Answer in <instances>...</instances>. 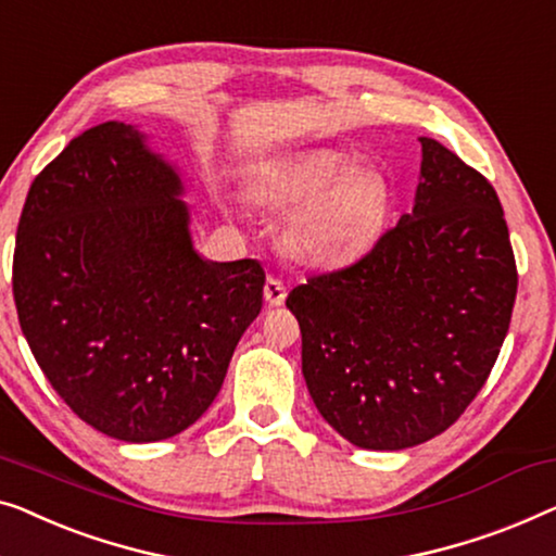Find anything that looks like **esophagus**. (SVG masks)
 <instances>
[{"label": "esophagus", "mask_w": 556, "mask_h": 556, "mask_svg": "<svg viewBox=\"0 0 556 556\" xmlns=\"http://www.w3.org/2000/svg\"><path fill=\"white\" fill-rule=\"evenodd\" d=\"M263 295L268 305H283L286 303V283L280 278H268L265 280V288H263Z\"/></svg>", "instance_id": "esophagus-1"}]
</instances>
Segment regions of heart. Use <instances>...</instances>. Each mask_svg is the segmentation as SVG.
<instances>
[{"instance_id":"b5f03b06","label":"heart","mask_w":556,"mask_h":556,"mask_svg":"<svg viewBox=\"0 0 556 556\" xmlns=\"http://www.w3.org/2000/svg\"><path fill=\"white\" fill-rule=\"evenodd\" d=\"M253 198L288 211L283 243L295 258L318 265L358 261L376 243L386 218V188L376 173L351 167L349 155L318 148L263 165Z\"/></svg>"}]
</instances>
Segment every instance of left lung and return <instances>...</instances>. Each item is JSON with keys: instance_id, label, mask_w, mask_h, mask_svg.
I'll use <instances>...</instances> for the list:
<instances>
[{"instance_id": "8db88e82", "label": "left lung", "mask_w": 556, "mask_h": 556, "mask_svg": "<svg viewBox=\"0 0 556 556\" xmlns=\"http://www.w3.org/2000/svg\"><path fill=\"white\" fill-rule=\"evenodd\" d=\"M412 215L356 263L311 276L286 305L320 416L361 448L399 452L477 399L509 331L517 261L484 175L431 138Z\"/></svg>"}]
</instances>
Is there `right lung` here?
Wrapping results in <instances>:
<instances>
[{
	"instance_id": "right-lung-1",
	"label": "right lung",
	"mask_w": 556,
	"mask_h": 556,
	"mask_svg": "<svg viewBox=\"0 0 556 556\" xmlns=\"http://www.w3.org/2000/svg\"><path fill=\"white\" fill-rule=\"evenodd\" d=\"M182 182L125 123L77 135L31 182L12 263L22 333L92 429L150 444L207 412L263 308L258 261L192 251Z\"/></svg>"
}]
</instances>
